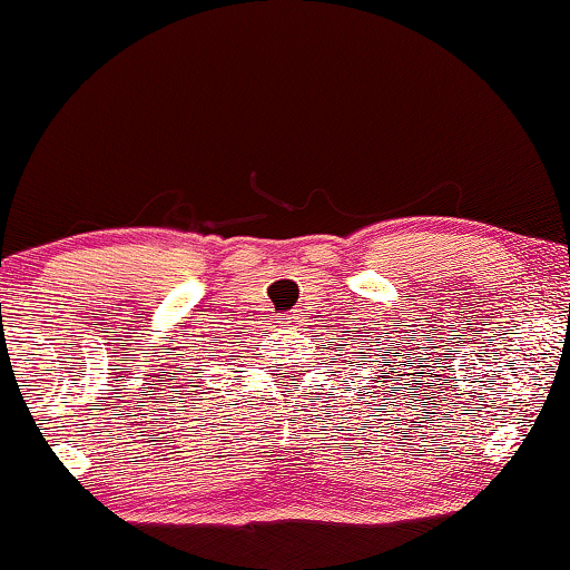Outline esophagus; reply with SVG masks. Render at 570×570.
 <instances>
[{"label":"esophagus","mask_w":570,"mask_h":570,"mask_svg":"<svg viewBox=\"0 0 570 570\" xmlns=\"http://www.w3.org/2000/svg\"><path fill=\"white\" fill-rule=\"evenodd\" d=\"M299 323H302L299 315H284L282 317V325H286V327H299Z\"/></svg>","instance_id":"34e87169"}]
</instances>
